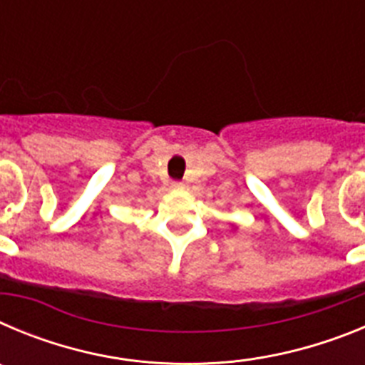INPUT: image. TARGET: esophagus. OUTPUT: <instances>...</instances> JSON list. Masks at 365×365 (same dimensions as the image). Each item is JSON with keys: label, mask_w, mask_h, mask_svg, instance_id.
<instances>
[{"label": "esophagus", "mask_w": 365, "mask_h": 365, "mask_svg": "<svg viewBox=\"0 0 365 365\" xmlns=\"http://www.w3.org/2000/svg\"><path fill=\"white\" fill-rule=\"evenodd\" d=\"M172 188L173 190H182V188H185V185H182V182H173Z\"/></svg>", "instance_id": "1"}]
</instances>
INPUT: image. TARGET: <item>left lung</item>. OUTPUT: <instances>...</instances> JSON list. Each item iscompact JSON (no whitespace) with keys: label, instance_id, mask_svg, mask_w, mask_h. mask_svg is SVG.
Wrapping results in <instances>:
<instances>
[{"label":"left lung","instance_id":"1","mask_svg":"<svg viewBox=\"0 0 365 365\" xmlns=\"http://www.w3.org/2000/svg\"><path fill=\"white\" fill-rule=\"evenodd\" d=\"M234 230H235V227H234Z\"/></svg>","mask_w":365,"mask_h":365}]
</instances>
